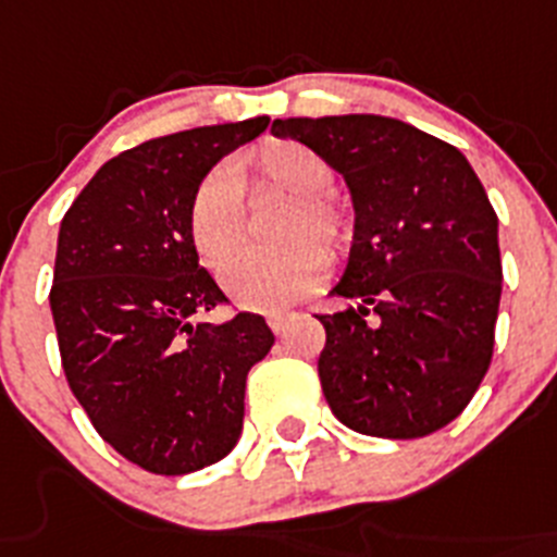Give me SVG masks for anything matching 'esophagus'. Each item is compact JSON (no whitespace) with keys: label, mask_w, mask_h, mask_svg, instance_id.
Here are the masks:
<instances>
[{"label":"esophagus","mask_w":557,"mask_h":557,"mask_svg":"<svg viewBox=\"0 0 557 557\" xmlns=\"http://www.w3.org/2000/svg\"><path fill=\"white\" fill-rule=\"evenodd\" d=\"M294 315L296 313H272V315H269V326H272V330H274V335H283L285 326H288L290 321H294Z\"/></svg>","instance_id":"esophagus-1"}]
</instances>
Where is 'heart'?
Instances as JSON below:
<instances>
[{
	"label": "heart",
	"instance_id": "heart-1",
	"mask_svg": "<svg viewBox=\"0 0 557 557\" xmlns=\"http://www.w3.org/2000/svg\"><path fill=\"white\" fill-rule=\"evenodd\" d=\"M263 184L285 191L288 206L272 225V247L247 249L234 258L222 280L236 302L255 310H285L324 272L326 255L335 258L346 244L349 222L326 195L332 168L321 153L294 139H269L255 153ZM244 173L216 164L195 186L186 208V231L197 258L222 269L244 242Z\"/></svg>",
	"mask_w": 557,
	"mask_h": 557
}]
</instances>
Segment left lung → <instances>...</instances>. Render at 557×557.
I'll list each match as a JSON object with an SVG mask.
<instances>
[{"instance_id": "obj_1", "label": "left lung", "mask_w": 557, "mask_h": 557, "mask_svg": "<svg viewBox=\"0 0 557 557\" xmlns=\"http://www.w3.org/2000/svg\"><path fill=\"white\" fill-rule=\"evenodd\" d=\"M355 200L349 267L332 296L319 379L351 431L414 440L459 418L495 349L503 267L497 214L454 145L379 114L288 117Z\"/></svg>"}]
</instances>
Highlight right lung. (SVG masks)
Instances as JSON below:
<instances>
[{"label":"right lung","mask_w":557,"mask_h":557,"mask_svg":"<svg viewBox=\"0 0 557 557\" xmlns=\"http://www.w3.org/2000/svg\"><path fill=\"white\" fill-rule=\"evenodd\" d=\"M267 126L252 117L123 150L62 216L49 302L67 387L103 443L156 475L231 454L247 373L274 343L263 315L200 321L227 296L186 231L202 175Z\"/></svg>","instance_id":"add662e5"}]
</instances>
